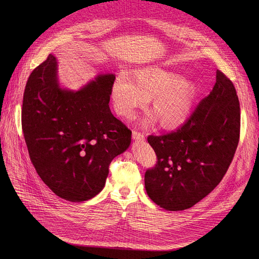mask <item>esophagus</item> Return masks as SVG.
Returning a JSON list of instances; mask_svg holds the SVG:
<instances>
[{"mask_svg":"<svg viewBox=\"0 0 259 259\" xmlns=\"http://www.w3.org/2000/svg\"><path fill=\"white\" fill-rule=\"evenodd\" d=\"M132 138H133V140L143 141V140H145V134L142 133V132H140V131L133 130V132H132Z\"/></svg>","mask_w":259,"mask_h":259,"instance_id":"esophagus-1","label":"esophagus"}]
</instances>
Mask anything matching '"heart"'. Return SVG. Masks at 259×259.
<instances>
[{
    "mask_svg": "<svg viewBox=\"0 0 259 259\" xmlns=\"http://www.w3.org/2000/svg\"><path fill=\"white\" fill-rule=\"evenodd\" d=\"M196 87L184 77L166 68L151 66L135 73V79L120 72L112 87L114 108L118 114L131 118L139 107L152 99L151 110L145 122L151 124L158 118L160 127L176 129L188 119L196 97Z\"/></svg>",
    "mask_w": 259,
    "mask_h": 259,
    "instance_id": "heart-1",
    "label": "heart"
}]
</instances>
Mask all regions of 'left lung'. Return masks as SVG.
Returning <instances> with one entry per match:
<instances>
[{
  "label": "left lung",
  "mask_w": 259,
  "mask_h": 259,
  "mask_svg": "<svg viewBox=\"0 0 259 259\" xmlns=\"http://www.w3.org/2000/svg\"><path fill=\"white\" fill-rule=\"evenodd\" d=\"M240 134L235 87L216 71V83L185 124L162 135H149L156 164L145 173L148 196L160 208L193 207L221 183L234 157Z\"/></svg>",
  "instance_id": "obj_1"
}]
</instances>
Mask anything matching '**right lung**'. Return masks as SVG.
I'll return each instance as SVG.
<instances>
[{"label": "right lung", "instance_id": "obj_1", "mask_svg": "<svg viewBox=\"0 0 259 259\" xmlns=\"http://www.w3.org/2000/svg\"><path fill=\"white\" fill-rule=\"evenodd\" d=\"M115 76L99 75L80 90H63L49 54L26 83L22 129L36 173L69 201L99 194L109 165L131 143V130L109 108Z\"/></svg>", "mask_w": 259, "mask_h": 259}]
</instances>
